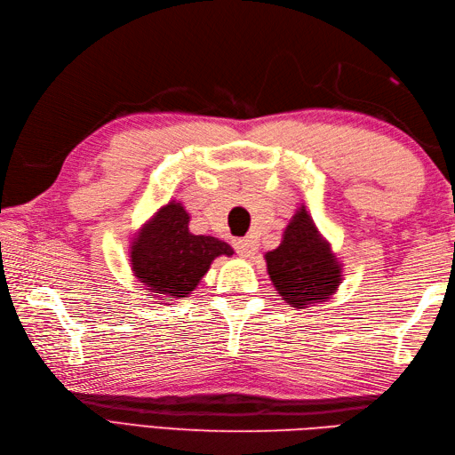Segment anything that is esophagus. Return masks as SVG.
<instances>
[{
  "label": "esophagus",
  "mask_w": 455,
  "mask_h": 455,
  "mask_svg": "<svg viewBox=\"0 0 455 455\" xmlns=\"http://www.w3.org/2000/svg\"><path fill=\"white\" fill-rule=\"evenodd\" d=\"M235 248H236V252L240 256H244V258H252L258 252V244L254 243L252 238H238V240H235Z\"/></svg>",
  "instance_id": "obj_1"
}]
</instances>
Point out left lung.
Returning a JSON list of instances; mask_svg holds the SVG:
<instances>
[{"label":"left lung","mask_w":455,"mask_h":455,"mask_svg":"<svg viewBox=\"0 0 455 455\" xmlns=\"http://www.w3.org/2000/svg\"><path fill=\"white\" fill-rule=\"evenodd\" d=\"M267 275L282 301L307 308L328 301L342 283V264L301 203L287 222L282 244L264 254Z\"/></svg>","instance_id":"8db88e82"}]
</instances>
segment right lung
Masks as SVG:
<instances>
[{
	"instance_id": "1",
	"label": "right lung",
	"mask_w": 455,
	"mask_h": 455,
	"mask_svg": "<svg viewBox=\"0 0 455 455\" xmlns=\"http://www.w3.org/2000/svg\"><path fill=\"white\" fill-rule=\"evenodd\" d=\"M189 212L180 201H168L131 238L132 275L158 299H181L196 291L212 259L235 256L225 240L189 233Z\"/></svg>"
}]
</instances>
